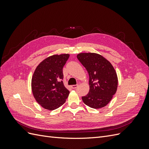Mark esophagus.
<instances>
[{"label": "esophagus", "mask_w": 149, "mask_h": 149, "mask_svg": "<svg viewBox=\"0 0 149 149\" xmlns=\"http://www.w3.org/2000/svg\"><path fill=\"white\" fill-rule=\"evenodd\" d=\"M78 86V84H75V85H72L71 86V88H73V89H76V88H77Z\"/></svg>", "instance_id": "esophagus-1"}]
</instances>
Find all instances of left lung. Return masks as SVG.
<instances>
[{"mask_svg": "<svg viewBox=\"0 0 149 149\" xmlns=\"http://www.w3.org/2000/svg\"><path fill=\"white\" fill-rule=\"evenodd\" d=\"M78 60L88 72L89 91L82 97L86 105L100 109L106 106L117 91L118 79L111 63L101 55L94 53H81Z\"/></svg>", "mask_w": 149, "mask_h": 149, "instance_id": "obj_1", "label": "left lung"}]
</instances>
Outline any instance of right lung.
Listing matches in <instances>:
<instances>
[{
    "label": "right lung",
    "instance_id": "add662e5",
    "mask_svg": "<svg viewBox=\"0 0 149 149\" xmlns=\"http://www.w3.org/2000/svg\"><path fill=\"white\" fill-rule=\"evenodd\" d=\"M69 57V54L54 55L36 68L31 78V90L35 100L45 109H56L68 97L70 91L63 82V68Z\"/></svg>",
    "mask_w": 149,
    "mask_h": 149
}]
</instances>
